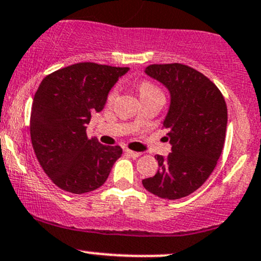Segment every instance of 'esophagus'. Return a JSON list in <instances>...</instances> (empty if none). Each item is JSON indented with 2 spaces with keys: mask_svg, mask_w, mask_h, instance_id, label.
Segmentation results:
<instances>
[{
  "mask_svg": "<svg viewBox=\"0 0 261 261\" xmlns=\"http://www.w3.org/2000/svg\"><path fill=\"white\" fill-rule=\"evenodd\" d=\"M125 153H126V154H127V156L133 157V159H136V157L141 156V153H140V152H135V151H131V150H127V148H126V150H125Z\"/></svg>",
  "mask_w": 261,
  "mask_h": 261,
  "instance_id": "esophagus-1",
  "label": "esophagus"
}]
</instances>
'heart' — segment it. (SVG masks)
<instances>
[{"instance_id":"obj_1","label":"heart","mask_w":261,"mask_h":261,"mask_svg":"<svg viewBox=\"0 0 261 261\" xmlns=\"http://www.w3.org/2000/svg\"><path fill=\"white\" fill-rule=\"evenodd\" d=\"M139 90H140V96H141V98H145V96H151V95H162L161 90H160V89L157 88L153 83L147 82V80L140 83ZM117 93H119V89H117V87H114L113 89H111L108 94V101H114V100L116 99Z\"/></svg>"}]
</instances>
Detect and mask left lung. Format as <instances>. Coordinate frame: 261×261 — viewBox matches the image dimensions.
<instances>
[{"label":"left lung","mask_w":261,"mask_h":261,"mask_svg":"<svg viewBox=\"0 0 261 261\" xmlns=\"http://www.w3.org/2000/svg\"><path fill=\"white\" fill-rule=\"evenodd\" d=\"M145 73L170 90L163 127L172 152L166 159L154 156L159 170L142 185L160 198H183L198 190L217 166L225 141L227 104L217 85L188 65L151 64Z\"/></svg>","instance_id":"obj_1"}]
</instances>
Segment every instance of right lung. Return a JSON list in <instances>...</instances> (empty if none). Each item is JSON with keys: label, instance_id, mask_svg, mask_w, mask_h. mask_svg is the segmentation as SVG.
<instances>
[{"label": "right lung", "instance_id": "obj_1", "mask_svg": "<svg viewBox=\"0 0 261 261\" xmlns=\"http://www.w3.org/2000/svg\"><path fill=\"white\" fill-rule=\"evenodd\" d=\"M127 70L76 63L53 71L37 89L30 124L33 150L43 171L63 191L82 194L99 188L122 154L120 146L88 137L87 125Z\"/></svg>", "mask_w": 261, "mask_h": 261}]
</instances>
